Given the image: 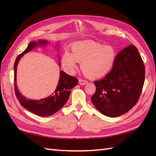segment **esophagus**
Returning <instances> with one entry per match:
<instances>
[{"mask_svg": "<svg viewBox=\"0 0 156 156\" xmlns=\"http://www.w3.org/2000/svg\"><path fill=\"white\" fill-rule=\"evenodd\" d=\"M87 83H88V81H87V80H83L81 79H80L79 80V83L81 84V85H84V84H86Z\"/></svg>", "mask_w": 156, "mask_h": 156, "instance_id": "1", "label": "esophagus"}]
</instances>
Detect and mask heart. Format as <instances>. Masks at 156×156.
<instances>
[{
  "label": "heart",
  "instance_id": "b5f03b06",
  "mask_svg": "<svg viewBox=\"0 0 156 156\" xmlns=\"http://www.w3.org/2000/svg\"><path fill=\"white\" fill-rule=\"evenodd\" d=\"M72 53L66 51L61 58L64 70L72 74L81 62L84 73L91 78L104 76L111 72L117 58V51L111 45H105L92 41H83L74 43L72 46Z\"/></svg>",
  "mask_w": 156,
  "mask_h": 156
}]
</instances>
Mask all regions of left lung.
<instances>
[{"instance_id": "left-lung-1", "label": "left lung", "mask_w": 156, "mask_h": 156, "mask_svg": "<svg viewBox=\"0 0 156 156\" xmlns=\"http://www.w3.org/2000/svg\"><path fill=\"white\" fill-rule=\"evenodd\" d=\"M145 79L143 60L137 48L130 45L117 55L115 64L105 77L94 81L92 102L103 115L117 117L137 103Z\"/></svg>"}]
</instances>
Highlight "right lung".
<instances>
[{"mask_svg": "<svg viewBox=\"0 0 156 156\" xmlns=\"http://www.w3.org/2000/svg\"><path fill=\"white\" fill-rule=\"evenodd\" d=\"M48 44V41L45 40L30 42L27 49L17 56L14 63V88L17 100L20 104L26 109L40 116H51L59 111L67 102L71 93V89L76 86L79 82L77 78L66 74L63 71H60L58 84L55 92L50 96L41 99L40 100H35L27 99L22 96L19 91L16 83L17 66L19 61L25 53L29 52L36 46L45 45Z\"/></svg>", "mask_w": 156, "mask_h": 156, "instance_id": "right-lung-1", "label": "right lung"}]
</instances>
